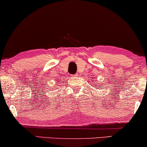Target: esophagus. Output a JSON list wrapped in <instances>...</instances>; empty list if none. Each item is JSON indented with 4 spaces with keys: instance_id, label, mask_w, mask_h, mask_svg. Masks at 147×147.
Returning a JSON list of instances; mask_svg holds the SVG:
<instances>
[{
    "instance_id": "34e87169",
    "label": "esophagus",
    "mask_w": 147,
    "mask_h": 147,
    "mask_svg": "<svg viewBox=\"0 0 147 147\" xmlns=\"http://www.w3.org/2000/svg\"><path fill=\"white\" fill-rule=\"evenodd\" d=\"M72 76H77V74H73V75H72Z\"/></svg>"
}]
</instances>
